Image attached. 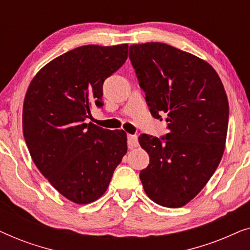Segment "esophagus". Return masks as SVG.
Masks as SVG:
<instances>
[{
    "label": "esophagus",
    "instance_id": "34e87169",
    "mask_svg": "<svg viewBox=\"0 0 250 250\" xmlns=\"http://www.w3.org/2000/svg\"><path fill=\"white\" fill-rule=\"evenodd\" d=\"M127 146L129 149H134L139 146V141H138V135H132L128 134L127 135Z\"/></svg>",
    "mask_w": 250,
    "mask_h": 250
}]
</instances>
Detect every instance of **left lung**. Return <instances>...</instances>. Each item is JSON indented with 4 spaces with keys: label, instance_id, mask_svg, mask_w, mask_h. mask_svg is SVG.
Returning <instances> with one entry per match:
<instances>
[{
    "label": "left lung",
    "instance_id": "1",
    "mask_svg": "<svg viewBox=\"0 0 250 250\" xmlns=\"http://www.w3.org/2000/svg\"><path fill=\"white\" fill-rule=\"evenodd\" d=\"M129 59L152 117L166 114L168 123L162 139L139 136L150 157L140 180L156 204L182 207L206 186L223 156L227 93L209 63L168 44H133Z\"/></svg>",
    "mask_w": 250,
    "mask_h": 250
}]
</instances>
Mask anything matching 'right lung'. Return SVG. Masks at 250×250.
I'll list each match as a JSON object with an SVG mask.
<instances>
[{"mask_svg":"<svg viewBox=\"0 0 250 250\" xmlns=\"http://www.w3.org/2000/svg\"><path fill=\"white\" fill-rule=\"evenodd\" d=\"M127 51V44L76 47L45 64L27 90L22 131L33 162L75 204L99 199L127 152L124 131L86 123L91 109L104 105V82Z\"/></svg>","mask_w":250,"mask_h":250,"instance_id":"obj_1","label":"right lung"}]
</instances>
